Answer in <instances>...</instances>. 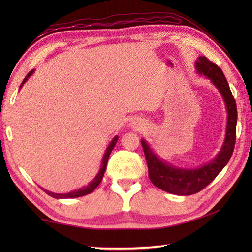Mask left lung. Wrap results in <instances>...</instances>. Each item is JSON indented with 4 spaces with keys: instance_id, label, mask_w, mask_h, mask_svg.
Returning <instances> with one entry per match:
<instances>
[{
    "instance_id": "1",
    "label": "left lung",
    "mask_w": 252,
    "mask_h": 252,
    "mask_svg": "<svg viewBox=\"0 0 252 252\" xmlns=\"http://www.w3.org/2000/svg\"><path fill=\"white\" fill-rule=\"evenodd\" d=\"M195 69L199 74L207 76L216 85L222 95L227 108V131H225L224 142L218 156L209 163L198 169H180L160 160L149 147L146 140H141L151 182L159 189L178 195L197 193L215 180L221 170L227 165L236 143L237 105L223 72L206 57L198 58L195 62Z\"/></svg>"
}]
</instances>
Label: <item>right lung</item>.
Here are the masks:
<instances>
[{
    "label": "right lung",
    "mask_w": 252,
    "mask_h": 252,
    "mask_svg": "<svg viewBox=\"0 0 252 252\" xmlns=\"http://www.w3.org/2000/svg\"><path fill=\"white\" fill-rule=\"evenodd\" d=\"M33 72H34V70L29 72L28 75L25 76V79L23 80L22 84L20 85V88H22V85H23L25 82H27V80L30 78V76H31V75L33 74ZM117 141H118V135L114 136L112 141H111L110 144L108 146V148H106L105 153H104V156H103V160H102V164H101V169H100L99 173L96 174L95 178L93 179V180H92L90 183H89V185H88L87 187H83V188H81V189H79V190H74V191H72V192H69V193H54V192H51V191H48V190L43 189V190L45 191V193H48L49 195H51V197L55 198V199L79 198V197H83V195H85V194L91 193L92 191L94 190L95 188L100 185V182L102 181V178H103L104 172H105V169H106V163H108L110 153H111V151L113 150V148H114V146H116Z\"/></svg>",
    "instance_id": "1"
}]
</instances>
